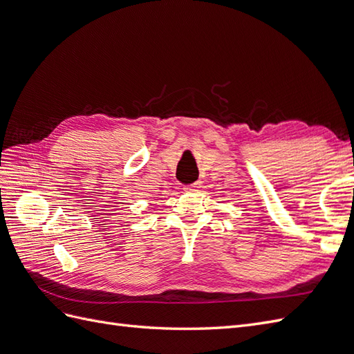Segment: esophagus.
<instances>
[{
	"instance_id": "obj_1",
	"label": "esophagus",
	"mask_w": 354,
	"mask_h": 354,
	"mask_svg": "<svg viewBox=\"0 0 354 354\" xmlns=\"http://www.w3.org/2000/svg\"><path fill=\"white\" fill-rule=\"evenodd\" d=\"M201 187V181H195L194 185H189V186H185V192H195Z\"/></svg>"
}]
</instances>
